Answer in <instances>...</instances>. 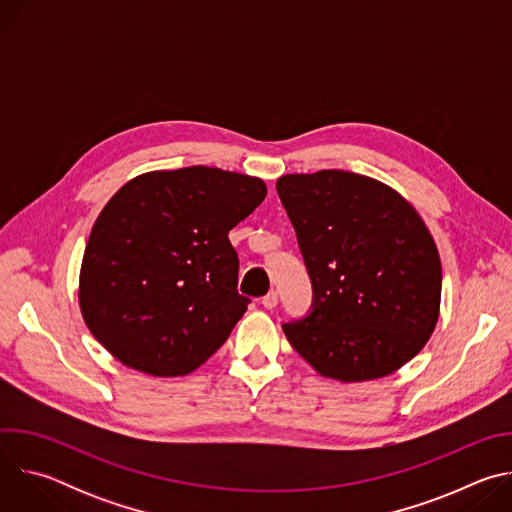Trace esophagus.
<instances>
[{
    "mask_svg": "<svg viewBox=\"0 0 512 512\" xmlns=\"http://www.w3.org/2000/svg\"><path fill=\"white\" fill-rule=\"evenodd\" d=\"M277 302H279V298H277V291H269V294L261 300V304H263L267 310H273V308L277 306Z\"/></svg>",
    "mask_w": 512,
    "mask_h": 512,
    "instance_id": "34e87169",
    "label": "esophagus"
}]
</instances>
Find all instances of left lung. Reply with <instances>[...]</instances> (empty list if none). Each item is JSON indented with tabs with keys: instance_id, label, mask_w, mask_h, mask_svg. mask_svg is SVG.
I'll return each mask as SVG.
<instances>
[{
	"instance_id": "8db88e82",
	"label": "left lung",
	"mask_w": 512,
	"mask_h": 512,
	"mask_svg": "<svg viewBox=\"0 0 512 512\" xmlns=\"http://www.w3.org/2000/svg\"><path fill=\"white\" fill-rule=\"evenodd\" d=\"M277 194L296 229L312 306L283 332L312 367L344 383L395 373L429 340L442 296L435 243L393 188L360 174H287Z\"/></svg>"
}]
</instances>
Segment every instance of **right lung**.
<instances>
[{
    "label": "right lung",
    "instance_id": "1",
    "mask_svg": "<svg viewBox=\"0 0 512 512\" xmlns=\"http://www.w3.org/2000/svg\"><path fill=\"white\" fill-rule=\"evenodd\" d=\"M263 180L208 166L148 172L101 210L81 267V312L125 367L196 371L249 306L229 231L263 202Z\"/></svg>",
    "mask_w": 512,
    "mask_h": 512
}]
</instances>
